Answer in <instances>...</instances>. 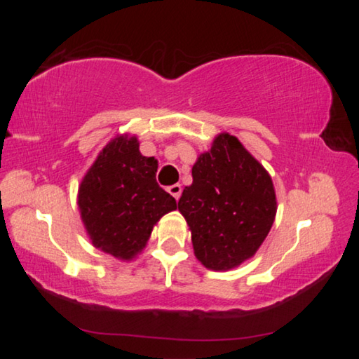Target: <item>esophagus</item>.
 <instances>
[{
  "instance_id": "obj_1",
  "label": "esophagus",
  "mask_w": 359,
  "mask_h": 359,
  "mask_svg": "<svg viewBox=\"0 0 359 359\" xmlns=\"http://www.w3.org/2000/svg\"><path fill=\"white\" fill-rule=\"evenodd\" d=\"M168 191L171 193L175 199H179L180 198V193H182V187L179 184H174V185H171V187L168 188Z\"/></svg>"
}]
</instances>
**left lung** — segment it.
<instances>
[{
	"instance_id": "left-lung-1",
	"label": "left lung",
	"mask_w": 359,
	"mask_h": 359,
	"mask_svg": "<svg viewBox=\"0 0 359 359\" xmlns=\"http://www.w3.org/2000/svg\"><path fill=\"white\" fill-rule=\"evenodd\" d=\"M191 175L179 212L190 226L194 255L212 271L238 267L257 253L276 220L269 172L238 137L220 133Z\"/></svg>"
}]
</instances>
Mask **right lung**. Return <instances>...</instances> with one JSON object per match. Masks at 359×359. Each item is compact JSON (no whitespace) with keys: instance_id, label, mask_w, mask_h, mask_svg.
I'll list each match as a JSON object with an SVG mask.
<instances>
[{"instance_id":"right-lung-1","label":"right lung","mask_w":359,"mask_h":359,"mask_svg":"<svg viewBox=\"0 0 359 359\" xmlns=\"http://www.w3.org/2000/svg\"><path fill=\"white\" fill-rule=\"evenodd\" d=\"M158 161L139 151L136 136L114 137L79 187L77 204L92 244L130 261L142 252L151 229L177 203L156 184Z\"/></svg>"}]
</instances>
